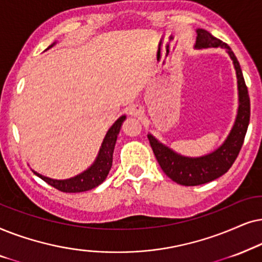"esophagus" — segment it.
Instances as JSON below:
<instances>
[{
	"label": "esophagus",
	"instance_id": "34e87169",
	"mask_svg": "<svg viewBox=\"0 0 262 262\" xmlns=\"http://www.w3.org/2000/svg\"><path fill=\"white\" fill-rule=\"evenodd\" d=\"M130 114H132V115H137V114H138V111L133 109V110H130Z\"/></svg>",
	"mask_w": 262,
	"mask_h": 262
}]
</instances>
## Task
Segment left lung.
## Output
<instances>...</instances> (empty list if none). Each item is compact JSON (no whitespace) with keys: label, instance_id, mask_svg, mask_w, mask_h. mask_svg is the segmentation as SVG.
Masks as SVG:
<instances>
[{"label":"left lung","instance_id":"left-lung-1","mask_svg":"<svg viewBox=\"0 0 262 262\" xmlns=\"http://www.w3.org/2000/svg\"><path fill=\"white\" fill-rule=\"evenodd\" d=\"M198 37L195 48H218L226 49L228 54L231 57L236 69L237 83H238V98L239 106L237 113L236 122L230 132L228 139L218 149L210 155L199 157V158H188L181 155H177L162 142H159L151 134L147 135L149 145L153 149L157 160L160 167L167 177H170L173 182L182 184V186H199L211 182L228 171L235 162L237 156L242 148L243 141L248 129L250 118V100L242 71L237 61L235 54L231 48L226 43H223L221 39L212 36L206 30H196Z\"/></svg>","mask_w":262,"mask_h":262}]
</instances>
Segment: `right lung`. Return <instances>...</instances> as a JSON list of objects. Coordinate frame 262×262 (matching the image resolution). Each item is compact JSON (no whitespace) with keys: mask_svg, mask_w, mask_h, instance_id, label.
Wrapping results in <instances>:
<instances>
[{"mask_svg":"<svg viewBox=\"0 0 262 262\" xmlns=\"http://www.w3.org/2000/svg\"><path fill=\"white\" fill-rule=\"evenodd\" d=\"M55 44V43H54ZM48 49H50L52 45ZM125 120V116H121L115 123L111 125V128L107 130V133L104 138V141L100 147V151L97 157L96 162L93 165L90 167L89 170L83 171L80 175L73 177L69 180H52L49 177L41 176L39 173L34 171V173L41 180L45 181L51 187L56 188L63 193H80V191H86L90 189H93L100 183L104 182L106 179L107 173H109L111 165H113V153L115 148V144H116L117 135L120 133V129L122 125V122Z\"/></svg>","mask_w":262,"mask_h":262,"instance_id":"add662e5","label":"right lung"}]
</instances>
